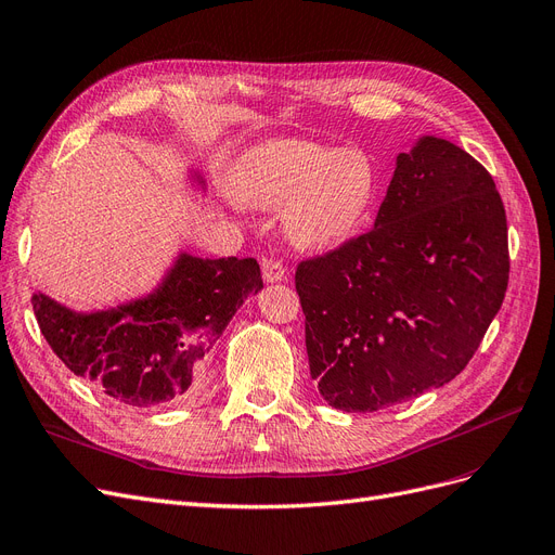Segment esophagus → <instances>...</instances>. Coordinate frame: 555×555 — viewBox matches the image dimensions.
Returning <instances> with one entry per match:
<instances>
[{"mask_svg": "<svg viewBox=\"0 0 555 555\" xmlns=\"http://www.w3.org/2000/svg\"><path fill=\"white\" fill-rule=\"evenodd\" d=\"M285 267H283V262H279V260H264L262 262V279L267 281V283H281V281H285Z\"/></svg>", "mask_w": 555, "mask_h": 555, "instance_id": "esophagus-1", "label": "esophagus"}]
</instances>
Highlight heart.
Wrapping results in <instances>:
<instances>
[{
  "label": "heart",
  "instance_id": "obj_1",
  "mask_svg": "<svg viewBox=\"0 0 555 555\" xmlns=\"http://www.w3.org/2000/svg\"><path fill=\"white\" fill-rule=\"evenodd\" d=\"M231 188L242 205L276 210L283 231L301 251H332L371 219L382 169L363 149L274 139L240 155Z\"/></svg>",
  "mask_w": 555,
  "mask_h": 555
}]
</instances>
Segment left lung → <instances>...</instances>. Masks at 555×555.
Here are the masks:
<instances>
[{
	"mask_svg": "<svg viewBox=\"0 0 555 555\" xmlns=\"http://www.w3.org/2000/svg\"><path fill=\"white\" fill-rule=\"evenodd\" d=\"M507 274L494 180L455 143L418 137L396 157L373 231L297 267L320 396L365 414L455 379L501 309Z\"/></svg>",
	"mask_w": 555,
	"mask_h": 555,
	"instance_id": "1",
	"label": "left lung"
}]
</instances>
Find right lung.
I'll use <instances>...</instances> for the list:
<instances>
[{
    "mask_svg": "<svg viewBox=\"0 0 555 555\" xmlns=\"http://www.w3.org/2000/svg\"><path fill=\"white\" fill-rule=\"evenodd\" d=\"M188 182L205 194L198 169ZM262 288L254 258H198L178 251L153 291L75 311L43 291L31 295L40 332L68 371L130 406L190 400L217 338Z\"/></svg>",
    "mask_w": 555,
    "mask_h": 555,
    "instance_id": "1",
    "label": "right lung"
}]
</instances>
